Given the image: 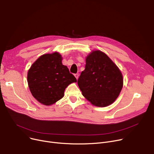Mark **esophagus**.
<instances>
[{"instance_id": "obj_1", "label": "esophagus", "mask_w": 154, "mask_h": 154, "mask_svg": "<svg viewBox=\"0 0 154 154\" xmlns=\"http://www.w3.org/2000/svg\"><path fill=\"white\" fill-rule=\"evenodd\" d=\"M74 75H75V78L77 79L78 78H79V74H78V73H77V74H74Z\"/></svg>"}]
</instances>
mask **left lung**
<instances>
[{"label":"left lung","mask_w":154,"mask_h":154,"mask_svg":"<svg viewBox=\"0 0 154 154\" xmlns=\"http://www.w3.org/2000/svg\"><path fill=\"white\" fill-rule=\"evenodd\" d=\"M77 84L88 101L95 106L106 107L118 97L123 87V77L106 54L96 51L87 57L85 70Z\"/></svg>","instance_id":"left-lung-1"}]
</instances>
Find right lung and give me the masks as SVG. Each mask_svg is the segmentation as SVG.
<instances>
[{
  "mask_svg": "<svg viewBox=\"0 0 154 154\" xmlns=\"http://www.w3.org/2000/svg\"><path fill=\"white\" fill-rule=\"evenodd\" d=\"M58 52L44 54L32 65L27 82L32 95L39 102L50 106L63 97L66 88L77 79L62 63Z\"/></svg>",
  "mask_w": 154,
  "mask_h": 154,
  "instance_id": "1",
  "label": "right lung"
}]
</instances>
